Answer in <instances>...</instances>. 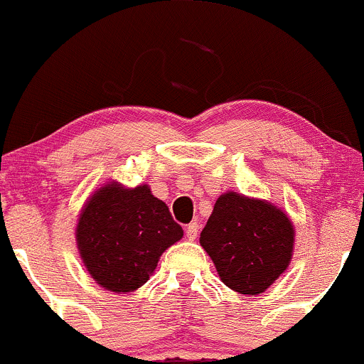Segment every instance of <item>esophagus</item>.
Returning a JSON list of instances; mask_svg holds the SVG:
<instances>
[{"label":"esophagus","mask_w":364,"mask_h":364,"mask_svg":"<svg viewBox=\"0 0 364 364\" xmlns=\"http://www.w3.org/2000/svg\"><path fill=\"white\" fill-rule=\"evenodd\" d=\"M198 231H200V226H198V223H191L189 226L186 228V237H187V240H196Z\"/></svg>","instance_id":"1"}]
</instances>
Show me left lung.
<instances>
[{"instance_id": "1", "label": "left lung", "mask_w": 364, "mask_h": 364, "mask_svg": "<svg viewBox=\"0 0 364 364\" xmlns=\"http://www.w3.org/2000/svg\"><path fill=\"white\" fill-rule=\"evenodd\" d=\"M200 243L230 289L256 296L289 266L294 228L275 205L230 191L217 198Z\"/></svg>"}]
</instances>
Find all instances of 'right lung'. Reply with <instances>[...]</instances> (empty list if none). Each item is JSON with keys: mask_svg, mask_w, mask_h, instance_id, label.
I'll use <instances>...</instances> for the list:
<instances>
[{"mask_svg": "<svg viewBox=\"0 0 364 364\" xmlns=\"http://www.w3.org/2000/svg\"><path fill=\"white\" fill-rule=\"evenodd\" d=\"M75 237L96 284L124 294L151 279L161 254L178 242L183 231L147 183L127 189L108 182L84 205Z\"/></svg>", "mask_w": 364, "mask_h": 364, "instance_id": "1", "label": "right lung"}]
</instances>
